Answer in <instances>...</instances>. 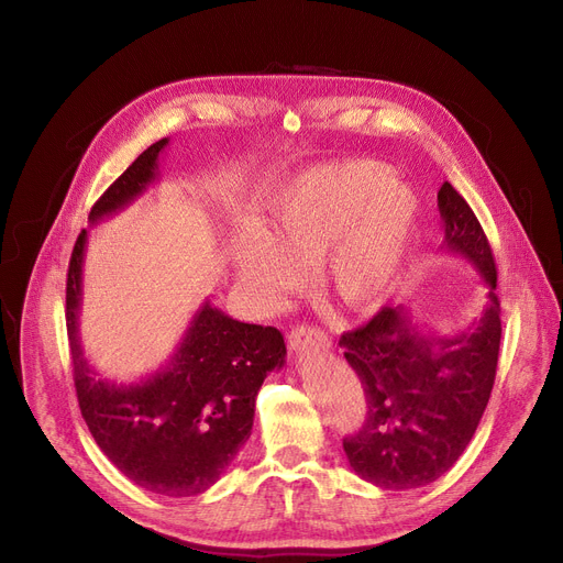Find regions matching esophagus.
I'll return each instance as SVG.
<instances>
[{"instance_id":"1","label":"esophagus","mask_w":563,"mask_h":563,"mask_svg":"<svg viewBox=\"0 0 563 563\" xmlns=\"http://www.w3.org/2000/svg\"><path fill=\"white\" fill-rule=\"evenodd\" d=\"M287 342H289V349L294 353H303V351H310V349H321V351L330 349L328 334L317 330V328H308V325L294 328L287 336Z\"/></svg>"}]
</instances>
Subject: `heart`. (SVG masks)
Masks as SVG:
<instances>
[{
	"mask_svg": "<svg viewBox=\"0 0 563 563\" xmlns=\"http://www.w3.org/2000/svg\"><path fill=\"white\" fill-rule=\"evenodd\" d=\"M419 221L409 185L378 161L314 167L267 197V227H249L235 242L238 278L276 306L321 265L325 289L351 310L380 303L396 285Z\"/></svg>",
	"mask_w": 563,
	"mask_h": 563,
	"instance_id": "heart-1",
	"label": "heart"
}]
</instances>
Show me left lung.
Returning <instances> with one entry per match:
<instances>
[{
	"instance_id": "left-lung-1",
	"label": "left lung",
	"mask_w": 563,
	"mask_h": 563,
	"mask_svg": "<svg viewBox=\"0 0 563 563\" xmlns=\"http://www.w3.org/2000/svg\"><path fill=\"white\" fill-rule=\"evenodd\" d=\"M437 206L441 251L464 257L489 289L479 317L441 334L421 325L409 306H396L340 340L368 407L362 430L344 439V453L355 475L389 492L419 489L453 468L496 380L503 328L492 246L448 180Z\"/></svg>"
}]
</instances>
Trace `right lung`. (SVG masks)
Returning <instances> with one entry per match:
<instances>
[{
	"label": "right lung",
	"instance_id": "1",
	"mask_svg": "<svg viewBox=\"0 0 563 563\" xmlns=\"http://www.w3.org/2000/svg\"><path fill=\"white\" fill-rule=\"evenodd\" d=\"M158 140L90 210V227L124 212L161 180ZM88 231L74 244L65 319L81 415L101 453L142 489L187 498L208 492L251 437L255 396L285 366V340L272 325L244 323L208 298L192 314L172 355L135 383H110L88 362L79 317Z\"/></svg>",
	"mask_w": 563,
	"mask_h": 563
}]
</instances>
